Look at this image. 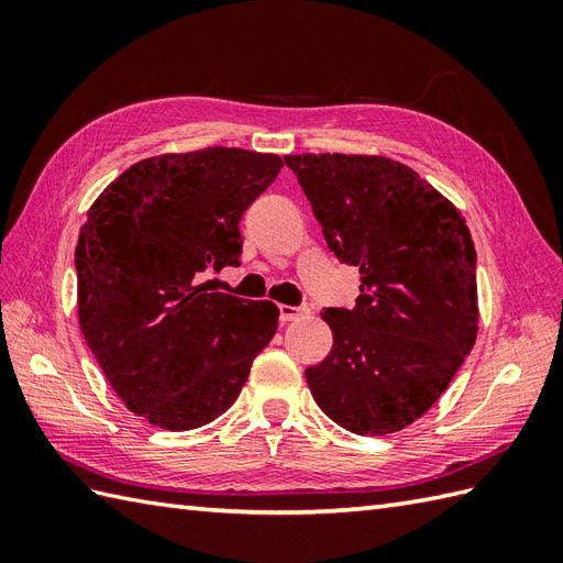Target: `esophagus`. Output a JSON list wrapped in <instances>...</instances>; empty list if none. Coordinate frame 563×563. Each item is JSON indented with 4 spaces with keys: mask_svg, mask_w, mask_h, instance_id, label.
<instances>
[{
    "mask_svg": "<svg viewBox=\"0 0 563 563\" xmlns=\"http://www.w3.org/2000/svg\"><path fill=\"white\" fill-rule=\"evenodd\" d=\"M278 309H280V321H292V319H297L300 314L309 312L307 307H292V305H280Z\"/></svg>",
    "mask_w": 563,
    "mask_h": 563,
    "instance_id": "obj_1",
    "label": "esophagus"
}]
</instances>
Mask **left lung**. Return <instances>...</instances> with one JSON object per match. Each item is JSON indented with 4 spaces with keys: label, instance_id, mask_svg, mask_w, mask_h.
Instances as JSON below:
<instances>
[{
    "label": "left lung",
    "instance_id": "1",
    "mask_svg": "<svg viewBox=\"0 0 563 563\" xmlns=\"http://www.w3.org/2000/svg\"><path fill=\"white\" fill-rule=\"evenodd\" d=\"M329 249L361 268L353 309L321 312L331 353L305 369L333 423L387 435L448 389L479 329L464 218L413 169L369 154H290Z\"/></svg>",
    "mask_w": 563,
    "mask_h": 563
}]
</instances>
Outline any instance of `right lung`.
<instances>
[{
	"label": "right lung",
	"mask_w": 563,
	"mask_h": 563,
	"mask_svg": "<svg viewBox=\"0 0 563 563\" xmlns=\"http://www.w3.org/2000/svg\"><path fill=\"white\" fill-rule=\"evenodd\" d=\"M280 166L236 147L159 154L89 208L75 251L79 327L113 391L152 426L214 421L278 329L273 302L200 280L239 266V222Z\"/></svg>",
	"instance_id": "1"
}]
</instances>
